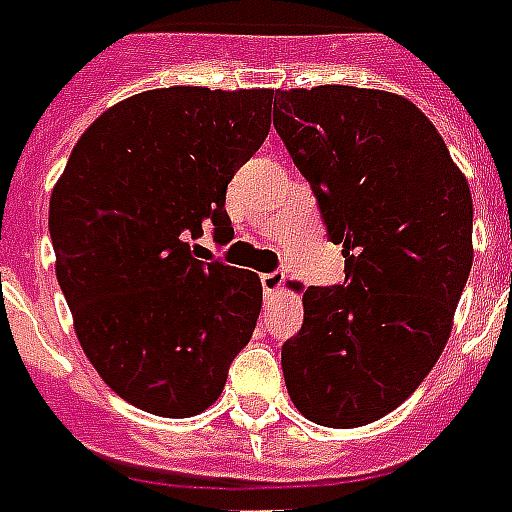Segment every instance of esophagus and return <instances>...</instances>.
<instances>
[{
	"instance_id": "1",
	"label": "esophagus",
	"mask_w": 512,
	"mask_h": 512,
	"mask_svg": "<svg viewBox=\"0 0 512 512\" xmlns=\"http://www.w3.org/2000/svg\"><path fill=\"white\" fill-rule=\"evenodd\" d=\"M260 283H263L265 294H273V291H278L283 286V273H281V270H273V273H263V276H260Z\"/></svg>"
}]
</instances>
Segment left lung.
Instances as JSON below:
<instances>
[{
	"mask_svg": "<svg viewBox=\"0 0 512 512\" xmlns=\"http://www.w3.org/2000/svg\"><path fill=\"white\" fill-rule=\"evenodd\" d=\"M273 127L346 257L343 283L304 291L283 380L309 422L362 427L398 409L448 343L474 260L471 192L435 124L385 90H278Z\"/></svg>",
	"mask_w": 512,
	"mask_h": 512,
	"instance_id": "obj_1",
	"label": "left lung"
}]
</instances>
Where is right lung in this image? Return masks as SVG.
<instances>
[{"instance_id":"1","label":"right lung","mask_w":512,"mask_h":512,"mask_svg":"<svg viewBox=\"0 0 512 512\" xmlns=\"http://www.w3.org/2000/svg\"><path fill=\"white\" fill-rule=\"evenodd\" d=\"M273 90H145L72 148L51 192L57 281L98 375L124 401L187 419L218 401L257 325L252 270L195 260L231 231L226 187L270 130Z\"/></svg>"}]
</instances>
